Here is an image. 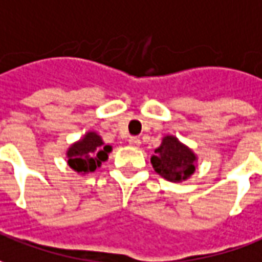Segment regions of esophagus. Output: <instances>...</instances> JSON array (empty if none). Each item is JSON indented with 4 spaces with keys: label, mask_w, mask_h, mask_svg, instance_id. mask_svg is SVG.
<instances>
[{
    "label": "esophagus",
    "mask_w": 262,
    "mask_h": 262,
    "mask_svg": "<svg viewBox=\"0 0 262 262\" xmlns=\"http://www.w3.org/2000/svg\"><path fill=\"white\" fill-rule=\"evenodd\" d=\"M128 144H129L131 147L138 148V147L141 145V141H140V138H129V140H128Z\"/></svg>",
    "instance_id": "obj_1"
}]
</instances>
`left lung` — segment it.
Returning a JSON list of instances; mask_svg holds the SVG:
<instances>
[{
	"label": "left lung",
	"instance_id": "left-lung-1",
	"mask_svg": "<svg viewBox=\"0 0 262 262\" xmlns=\"http://www.w3.org/2000/svg\"><path fill=\"white\" fill-rule=\"evenodd\" d=\"M155 172L171 183H183L195 172L196 155L174 135H165L151 157Z\"/></svg>",
	"mask_w": 262,
	"mask_h": 262
}]
</instances>
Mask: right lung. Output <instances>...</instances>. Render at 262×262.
<instances>
[{
    "label": "right lung",
    "instance_id": "obj_1",
    "mask_svg": "<svg viewBox=\"0 0 262 262\" xmlns=\"http://www.w3.org/2000/svg\"><path fill=\"white\" fill-rule=\"evenodd\" d=\"M113 151L111 145H105L100 135L95 131H88L81 140L74 142L67 149L68 165L81 176L94 172L107 161L108 154Z\"/></svg>",
    "mask_w": 262,
    "mask_h": 262
}]
</instances>
